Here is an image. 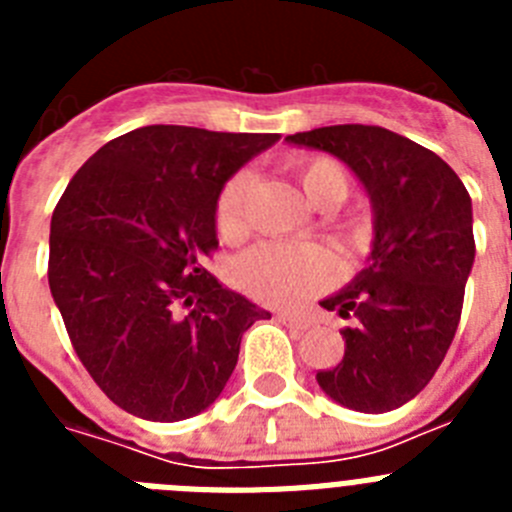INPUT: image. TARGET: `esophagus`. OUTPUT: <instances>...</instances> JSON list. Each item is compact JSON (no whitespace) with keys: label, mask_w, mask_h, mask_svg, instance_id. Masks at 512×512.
Segmentation results:
<instances>
[{"label":"esophagus","mask_w":512,"mask_h":512,"mask_svg":"<svg viewBox=\"0 0 512 512\" xmlns=\"http://www.w3.org/2000/svg\"><path fill=\"white\" fill-rule=\"evenodd\" d=\"M279 320H282L284 325H289V328H307L310 325V320L305 318V315H295V312H279L277 315Z\"/></svg>","instance_id":"esophagus-1"}]
</instances>
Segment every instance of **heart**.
Instances as JSON below:
<instances>
[{"mask_svg":"<svg viewBox=\"0 0 512 512\" xmlns=\"http://www.w3.org/2000/svg\"><path fill=\"white\" fill-rule=\"evenodd\" d=\"M297 182L307 200L320 210L341 205L346 200L348 174L338 161L328 156H300L292 161ZM251 174L235 171L223 184L215 202L217 233L235 241L246 233V200ZM333 233L348 251H361L372 241V228L359 217L333 220ZM336 274V259L320 243H259L233 264L235 284L253 300L274 307H295L307 297L318 295Z\"/></svg>","mask_w":512,"mask_h":512,"instance_id":"obj_1","label":"heart"}]
</instances>
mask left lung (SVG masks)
Masks as SVG:
<instances>
[{"mask_svg": "<svg viewBox=\"0 0 512 512\" xmlns=\"http://www.w3.org/2000/svg\"><path fill=\"white\" fill-rule=\"evenodd\" d=\"M287 143L341 158L374 210L369 266L320 302L351 325L343 359L318 384L359 413L400 408L431 382L459 325L474 264L467 187L441 156L379 125H330Z\"/></svg>", "mask_w": 512, "mask_h": 512, "instance_id": "8db88e82", "label": "left lung"}]
</instances>
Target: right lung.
<instances>
[{
  "label": "right lung",
  "mask_w": 512,
  "mask_h": 512,
  "mask_svg": "<svg viewBox=\"0 0 512 512\" xmlns=\"http://www.w3.org/2000/svg\"><path fill=\"white\" fill-rule=\"evenodd\" d=\"M277 133L146 125L104 143L51 217L48 284L99 390L143 420L210 408L241 338L271 318L202 266L217 248L215 202Z\"/></svg>",
  "instance_id": "1"
}]
</instances>
